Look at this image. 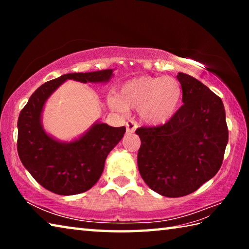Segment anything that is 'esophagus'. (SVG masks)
Listing matches in <instances>:
<instances>
[{"label":"esophagus","mask_w":249,"mask_h":249,"mask_svg":"<svg viewBox=\"0 0 249 249\" xmlns=\"http://www.w3.org/2000/svg\"><path fill=\"white\" fill-rule=\"evenodd\" d=\"M125 125H126V130H127V133H134L137 128V123L133 120H128L126 122Z\"/></svg>","instance_id":"1"}]
</instances>
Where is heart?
Here are the masks:
<instances>
[{
	"label": "heart",
	"instance_id": "obj_1",
	"mask_svg": "<svg viewBox=\"0 0 249 249\" xmlns=\"http://www.w3.org/2000/svg\"><path fill=\"white\" fill-rule=\"evenodd\" d=\"M182 100V87L171 77H138L121 87L119 96H111L112 108L125 112L127 107L140 108L142 120L161 125L172 119Z\"/></svg>",
	"mask_w": 249,
	"mask_h": 249
}]
</instances>
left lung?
Segmentation results:
<instances>
[{
	"instance_id": "1",
	"label": "left lung",
	"mask_w": 249,
	"mask_h": 249,
	"mask_svg": "<svg viewBox=\"0 0 249 249\" xmlns=\"http://www.w3.org/2000/svg\"><path fill=\"white\" fill-rule=\"evenodd\" d=\"M182 102L172 119L136 129L137 165L146 184L163 196L190 195L217 174L229 142L220 96L191 75L179 72Z\"/></svg>"
}]
</instances>
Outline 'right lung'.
<instances>
[{
    "instance_id": "right-lung-1",
    "label": "right lung",
    "mask_w": 249,
    "mask_h": 249,
    "mask_svg": "<svg viewBox=\"0 0 249 249\" xmlns=\"http://www.w3.org/2000/svg\"><path fill=\"white\" fill-rule=\"evenodd\" d=\"M112 69L67 73L40 86L20 111L18 122V151L24 167L45 189L60 196L86 192L98 182L107 155L125 134V126L95 123L79 140L62 142L45 132L41 112L53 92L67 80L107 82Z\"/></svg>"
}]
</instances>
